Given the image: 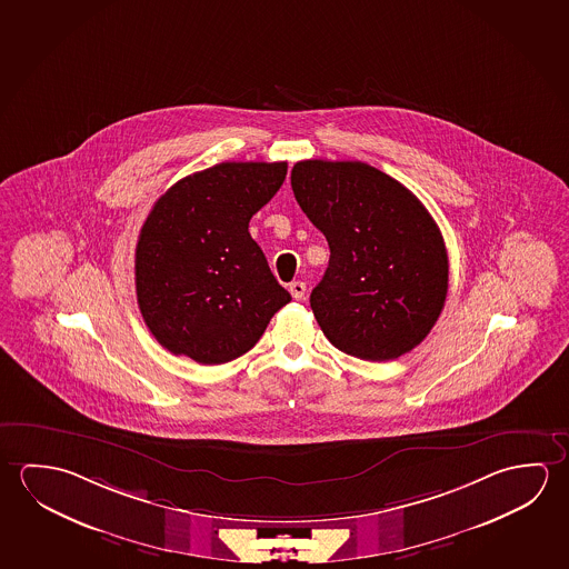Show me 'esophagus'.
Wrapping results in <instances>:
<instances>
[{
    "label": "esophagus",
    "mask_w": 569,
    "mask_h": 569,
    "mask_svg": "<svg viewBox=\"0 0 569 569\" xmlns=\"http://www.w3.org/2000/svg\"><path fill=\"white\" fill-rule=\"evenodd\" d=\"M306 291H308V288H306L303 281H291L289 283V293H291V298L298 299V301L306 298Z\"/></svg>",
    "instance_id": "1"
}]
</instances>
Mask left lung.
<instances>
[{"instance_id":"8db88e82","label":"left lung","mask_w":569,"mask_h":569,"mask_svg":"<svg viewBox=\"0 0 569 569\" xmlns=\"http://www.w3.org/2000/svg\"><path fill=\"white\" fill-rule=\"evenodd\" d=\"M291 188L329 243L311 309L339 351L391 361L429 336L445 308L442 233L399 180L359 160H301Z\"/></svg>"}]
</instances>
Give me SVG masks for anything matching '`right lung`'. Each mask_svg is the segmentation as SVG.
<instances>
[{"mask_svg":"<svg viewBox=\"0 0 569 569\" xmlns=\"http://www.w3.org/2000/svg\"><path fill=\"white\" fill-rule=\"evenodd\" d=\"M286 174V162H220L178 180L152 206L134 283L144 323L170 353L228 363L291 301L248 232Z\"/></svg>","mask_w":569,"mask_h":569,"instance_id":"add662e5","label":"right lung"}]
</instances>
